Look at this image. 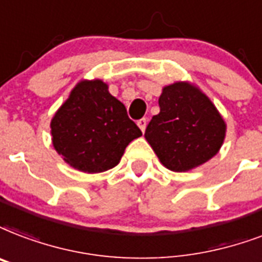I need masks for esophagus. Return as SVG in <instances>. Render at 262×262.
Wrapping results in <instances>:
<instances>
[{"label": "esophagus", "instance_id": "obj_1", "mask_svg": "<svg viewBox=\"0 0 262 262\" xmlns=\"http://www.w3.org/2000/svg\"><path fill=\"white\" fill-rule=\"evenodd\" d=\"M137 125H139V127L141 129V132H144L145 127H147V119H145V118H141V119L137 121Z\"/></svg>", "mask_w": 262, "mask_h": 262}]
</instances>
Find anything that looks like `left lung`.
I'll return each mask as SVG.
<instances>
[{"label": "left lung", "instance_id": "obj_1", "mask_svg": "<svg viewBox=\"0 0 262 262\" xmlns=\"http://www.w3.org/2000/svg\"><path fill=\"white\" fill-rule=\"evenodd\" d=\"M144 137L169 170L188 171L219 152L225 122L205 93L188 82L165 86Z\"/></svg>", "mask_w": 262, "mask_h": 262}]
</instances>
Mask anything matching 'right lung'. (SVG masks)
<instances>
[{"label": "right lung", "instance_id": "add662e5", "mask_svg": "<svg viewBox=\"0 0 262 262\" xmlns=\"http://www.w3.org/2000/svg\"><path fill=\"white\" fill-rule=\"evenodd\" d=\"M53 147L70 166L100 173L117 166L141 130L100 79L81 81L51 122Z\"/></svg>", "mask_w": 262, "mask_h": 262}]
</instances>
